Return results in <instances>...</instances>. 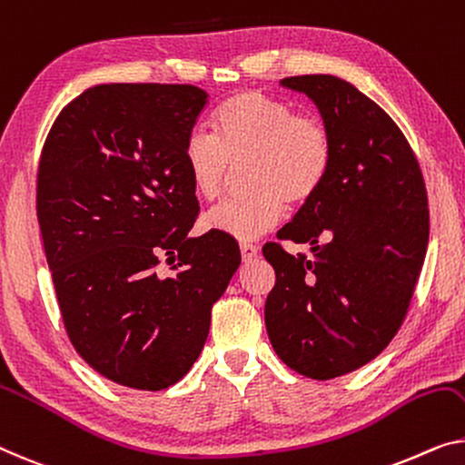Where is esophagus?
Listing matches in <instances>:
<instances>
[{
	"instance_id": "obj_1",
	"label": "esophagus",
	"mask_w": 465,
	"mask_h": 465,
	"mask_svg": "<svg viewBox=\"0 0 465 465\" xmlns=\"http://www.w3.org/2000/svg\"><path fill=\"white\" fill-rule=\"evenodd\" d=\"M240 252H242V259H244V261H252L254 256L259 254V246L248 244V242H244V244H240Z\"/></svg>"
}]
</instances>
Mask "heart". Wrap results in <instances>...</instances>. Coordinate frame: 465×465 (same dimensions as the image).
I'll use <instances>...</instances> for the list:
<instances>
[{
  "label": "heart",
  "instance_id": "1",
  "mask_svg": "<svg viewBox=\"0 0 465 465\" xmlns=\"http://www.w3.org/2000/svg\"><path fill=\"white\" fill-rule=\"evenodd\" d=\"M213 129L214 137L192 131L183 142L192 190L217 200L232 166L248 163L244 177L252 193L206 213V230L244 242L261 238L280 223L286 203L307 204L328 179L334 158L328 127L288 102L254 89L240 92L214 110Z\"/></svg>",
  "mask_w": 465,
  "mask_h": 465
}]
</instances>
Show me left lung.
<instances>
[{"instance_id": "8db88e82", "label": "left lung", "mask_w": 465, "mask_h": 465, "mask_svg": "<svg viewBox=\"0 0 465 465\" xmlns=\"http://www.w3.org/2000/svg\"><path fill=\"white\" fill-rule=\"evenodd\" d=\"M280 83L315 102L334 158L317 196L277 233L311 244L313 259L262 248L275 269L265 325L290 370L331 380L376 359L405 320L430 233L426 185L403 131L349 81Z\"/></svg>"}]
</instances>
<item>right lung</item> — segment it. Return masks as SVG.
<instances>
[{
	"label": "right lung",
	"mask_w": 465,
	"mask_h": 465,
	"mask_svg": "<svg viewBox=\"0 0 465 465\" xmlns=\"http://www.w3.org/2000/svg\"><path fill=\"white\" fill-rule=\"evenodd\" d=\"M206 98L193 85L89 87L41 152L37 219L66 334L95 371L135 391L190 371L242 261L230 235H188L200 206L183 142Z\"/></svg>",
	"instance_id": "add662e5"
}]
</instances>
